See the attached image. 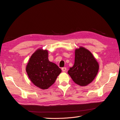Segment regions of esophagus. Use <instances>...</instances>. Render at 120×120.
I'll return each mask as SVG.
<instances>
[{
	"mask_svg": "<svg viewBox=\"0 0 120 120\" xmlns=\"http://www.w3.org/2000/svg\"><path fill=\"white\" fill-rule=\"evenodd\" d=\"M61 70H62V71L63 72H65L67 71V68L66 67H64V68H61Z\"/></svg>",
	"mask_w": 120,
	"mask_h": 120,
	"instance_id": "obj_1",
	"label": "esophagus"
}]
</instances>
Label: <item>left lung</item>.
I'll return each mask as SVG.
<instances>
[{"mask_svg":"<svg viewBox=\"0 0 120 120\" xmlns=\"http://www.w3.org/2000/svg\"><path fill=\"white\" fill-rule=\"evenodd\" d=\"M99 65L89 50L79 47L75 50V64L68 73L73 81L80 86H86L96 77Z\"/></svg>","mask_w":120,"mask_h":120,"instance_id":"8db88e82","label":"left lung"}]
</instances>
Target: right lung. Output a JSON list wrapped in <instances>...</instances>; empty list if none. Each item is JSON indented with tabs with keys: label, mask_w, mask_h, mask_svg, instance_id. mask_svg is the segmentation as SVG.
<instances>
[{
	"label": "right lung",
	"mask_w": 120,
	"mask_h": 120,
	"mask_svg": "<svg viewBox=\"0 0 120 120\" xmlns=\"http://www.w3.org/2000/svg\"><path fill=\"white\" fill-rule=\"evenodd\" d=\"M47 50L38 49L32 54L26 67L29 78L38 88L48 89L54 82L61 71L56 64L48 59Z\"/></svg>",
	"instance_id": "1"
}]
</instances>
